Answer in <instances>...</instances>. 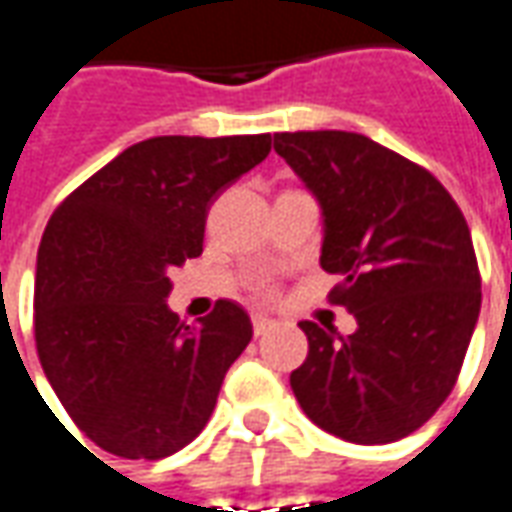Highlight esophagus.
<instances>
[{"mask_svg": "<svg viewBox=\"0 0 512 512\" xmlns=\"http://www.w3.org/2000/svg\"><path fill=\"white\" fill-rule=\"evenodd\" d=\"M273 326H276V320H273V317L253 315V334H256V337H262V334H267V331L273 329Z\"/></svg>", "mask_w": 512, "mask_h": 512, "instance_id": "1", "label": "esophagus"}]
</instances>
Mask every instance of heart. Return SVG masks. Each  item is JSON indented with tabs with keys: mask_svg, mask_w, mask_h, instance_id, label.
<instances>
[{
	"mask_svg": "<svg viewBox=\"0 0 512 512\" xmlns=\"http://www.w3.org/2000/svg\"><path fill=\"white\" fill-rule=\"evenodd\" d=\"M262 292H264V295H270V292H273V290H270L267 284H262Z\"/></svg>",
	"mask_w": 512,
	"mask_h": 512,
	"instance_id": "1",
	"label": "heart"
}]
</instances>
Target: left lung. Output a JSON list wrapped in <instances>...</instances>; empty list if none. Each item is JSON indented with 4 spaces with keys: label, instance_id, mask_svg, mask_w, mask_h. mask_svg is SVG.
Segmentation results:
<instances>
[{
    "label": "left lung",
    "instance_id": "left-lung-1",
    "mask_svg": "<svg viewBox=\"0 0 512 512\" xmlns=\"http://www.w3.org/2000/svg\"><path fill=\"white\" fill-rule=\"evenodd\" d=\"M276 153L323 209L320 267L354 334L301 320V410L348 443H393L449 398L477 326L479 267L463 211L429 169L362 133H276Z\"/></svg>",
    "mask_w": 512,
    "mask_h": 512
}]
</instances>
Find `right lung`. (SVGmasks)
Instances as JSON below:
<instances>
[{"label": "right lung", "instance_id": "add662e5", "mask_svg": "<svg viewBox=\"0 0 512 512\" xmlns=\"http://www.w3.org/2000/svg\"><path fill=\"white\" fill-rule=\"evenodd\" d=\"M273 136H155L94 172L49 217L35 267V348L55 396L100 449L161 460L203 432L253 337L217 301L197 326L169 312V270L203 253L206 214Z\"/></svg>", "mask_w": 512, "mask_h": 512}]
</instances>
